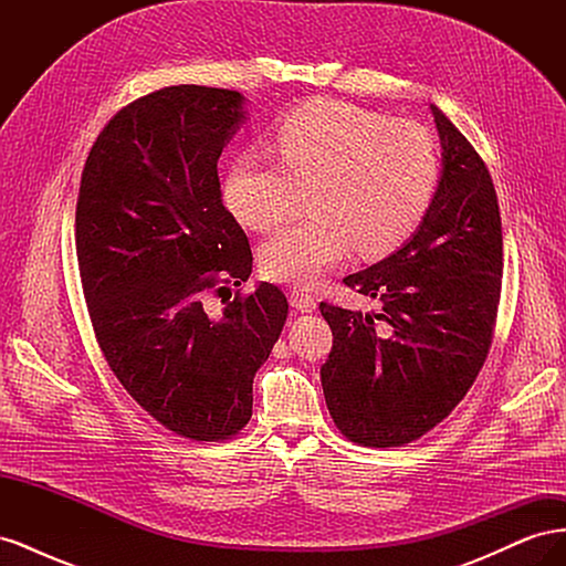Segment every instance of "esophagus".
Listing matches in <instances>:
<instances>
[{
	"instance_id": "obj_1",
	"label": "esophagus",
	"mask_w": 566,
	"mask_h": 566,
	"mask_svg": "<svg viewBox=\"0 0 566 566\" xmlns=\"http://www.w3.org/2000/svg\"><path fill=\"white\" fill-rule=\"evenodd\" d=\"M290 304H293L297 312L310 314V312L316 310V297L310 293V290L293 287V290H290Z\"/></svg>"
}]
</instances>
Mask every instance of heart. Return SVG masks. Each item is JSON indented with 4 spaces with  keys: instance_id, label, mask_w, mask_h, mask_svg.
Listing matches in <instances>:
<instances>
[{
    "instance_id": "obj_1",
    "label": "heart",
    "mask_w": 566,
    "mask_h": 566,
    "mask_svg": "<svg viewBox=\"0 0 566 566\" xmlns=\"http://www.w3.org/2000/svg\"><path fill=\"white\" fill-rule=\"evenodd\" d=\"M281 165L245 153L229 169L224 193L254 231L293 217L310 193L314 217L262 245L269 281L314 285L325 271L361 256H382L416 231L439 184L434 134L410 119L342 101H312L276 132Z\"/></svg>"
}]
</instances>
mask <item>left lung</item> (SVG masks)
Here are the masks:
<instances>
[{"instance_id":"left-lung-1","label":"left lung","mask_w":566,"mask_h":566,"mask_svg":"<svg viewBox=\"0 0 566 566\" xmlns=\"http://www.w3.org/2000/svg\"><path fill=\"white\" fill-rule=\"evenodd\" d=\"M434 198L408 241L345 285L378 314L321 302L333 349L321 385L337 430L361 447H403L437 427L482 370L501 300L503 233L484 160L437 106Z\"/></svg>"}]
</instances>
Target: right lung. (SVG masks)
<instances>
[{"instance_id":"obj_1","label":"right lung","mask_w":566,"mask_h":566,"mask_svg":"<svg viewBox=\"0 0 566 566\" xmlns=\"http://www.w3.org/2000/svg\"><path fill=\"white\" fill-rule=\"evenodd\" d=\"M245 119L231 90L153 92L98 134L80 181L75 245L98 347L148 416L193 441L248 424L254 373L287 316L271 283L231 297L252 252L221 202L217 163Z\"/></svg>"}]
</instances>
